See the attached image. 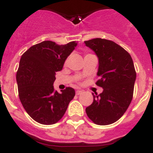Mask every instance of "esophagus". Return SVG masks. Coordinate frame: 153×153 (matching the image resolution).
I'll return each mask as SVG.
<instances>
[{
    "instance_id": "34e87169",
    "label": "esophagus",
    "mask_w": 153,
    "mask_h": 153,
    "mask_svg": "<svg viewBox=\"0 0 153 153\" xmlns=\"http://www.w3.org/2000/svg\"><path fill=\"white\" fill-rule=\"evenodd\" d=\"M82 93H83V91H80V90H77V91H76V95H82Z\"/></svg>"
}]
</instances>
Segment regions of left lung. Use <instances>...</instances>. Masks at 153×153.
Returning <instances> with one entry per match:
<instances>
[{"instance_id":"left-lung-1","label":"left lung","mask_w":153,"mask_h":153,"mask_svg":"<svg viewBox=\"0 0 153 153\" xmlns=\"http://www.w3.org/2000/svg\"><path fill=\"white\" fill-rule=\"evenodd\" d=\"M99 58V79L95 84L103 88L92 94L93 102L85 108L88 117L96 125L115 123L124 115L133 97L136 72L132 57L112 41L94 38L85 42Z\"/></svg>"}]
</instances>
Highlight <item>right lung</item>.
Segmentation results:
<instances>
[{
	"mask_svg": "<svg viewBox=\"0 0 153 153\" xmlns=\"http://www.w3.org/2000/svg\"><path fill=\"white\" fill-rule=\"evenodd\" d=\"M77 45L76 42L58 45L45 41L31 46L22 54L16 75L18 95L25 111L37 123H58L75 96L72 88L67 87L58 93L53 84L56 72L62 70Z\"/></svg>",
	"mask_w": 153,
	"mask_h": 153,
	"instance_id": "right-lung-1",
	"label": "right lung"
}]
</instances>
